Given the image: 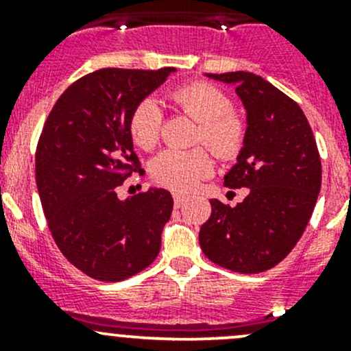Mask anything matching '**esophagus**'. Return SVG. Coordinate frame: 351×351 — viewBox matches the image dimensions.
I'll return each mask as SVG.
<instances>
[{"instance_id": "esophagus-1", "label": "esophagus", "mask_w": 351, "mask_h": 351, "mask_svg": "<svg viewBox=\"0 0 351 351\" xmlns=\"http://www.w3.org/2000/svg\"><path fill=\"white\" fill-rule=\"evenodd\" d=\"M173 200H175V207H182L186 202V197L182 193H173Z\"/></svg>"}]
</instances>
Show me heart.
<instances>
[{
	"label": "heart",
	"mask_w": 351,
	"mask_h": 351,
	"mask_svg": "<svg viewBox=\"0 0 351 351\" xmlns=\"http://www.w3.org/2000/svg\"><path fill=\"white\" fill-rule=\"evenodd\" d=\"M175 105L198 122V141L217 158L231 161L241 153L246 125L234 112L224 91L204 81L182 86L171 95ZM162 112L158 101L146 98L134 108L129 129L132 141L141 149L151 151L161 137ZM214 169L210 154L202 147L190 151L168 149L151 162L154 182L175 192H190Z\"/></svg>",
	"instance_id": "obj_1"
}]
</instances>
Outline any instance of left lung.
I'll use <instances>...</instances> for the list:
<instances>
[{
	"instance_id": "1",
	"label": "left lung",
	"mask_w": 351,
	"mask_h": 351,
	"mask_svg": "<svg viewBox=\"0 0 351 351\" xmlns=\"http://www.w3.org/2000/svg\"><path fill=\"white\" fill-rule=\"evenodd\" d=\"M236 86L246 110V137L224 185L247 189L236 207L212 198L198 241L210 261L238 274L280 263L302 236L321 190L316 139L299 105L246 71L205 74Z\"/></svg>"
}]
</instances>
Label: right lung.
<instances>
[{
  "label": "right lung",
  "mask_w": 351,
  "mask_h": 351,
  "mask_svg": "<svg viewBox=\"0 0 351 351\" xmlns=\"http://www.w3.org/2000/svg\"><path fill=\"white\" fill-rule=\"evenodd\" d=\"M175 67L95 71L71 84L45 120L35 180L56 244L88 277L120 282L156 260L173 210L151 186L125 200L117 186L139 169L129 122Z\"/></svg>",
  "instance_id": "obj_1"
}]
</instances>
